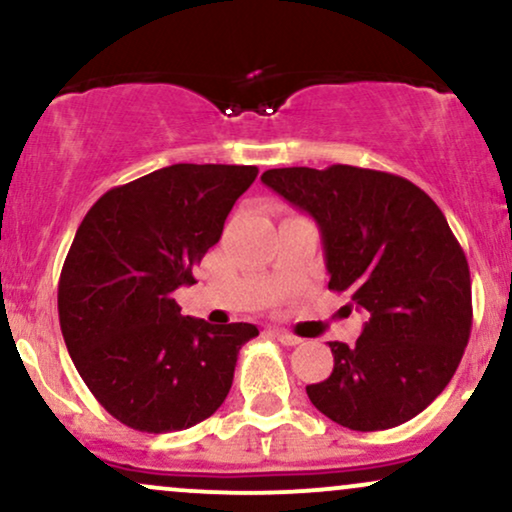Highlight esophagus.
<instances>
[{"instance_id": "esophagus-1", "label": "esophagus", "mask_w": 512, "mask_h": 512, "mask_svg": "<svg viewBox=\"0 0 512 512\" xmlns=\"http://www.w3.org/2000/svg\"><path fill=\"white\" fill-rule=\"evenodd\" d=\"M272 334H274L276 339H279L281 344H286V346L301 344V337H296V334H291V332H286V330H279V327H276V330H272Z\"/></svg>"}]
</instances>
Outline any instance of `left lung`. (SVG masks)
I'll use <instances>...</instances> for the list:
<instances>
[{"mask_svg":"<svg viewBox=\"0 0 512 512\" xmlns=\"http://www.w3.org/2000/svg\"><path fill=\"white\" fill-rule=\"evenodd\" d=\"M262 182L320 228L330 289L366 313L310 402L351 431L414 419L460 366L472 330L467 257L438 204L399 175L356 166L272 168Z\"/></svg>","mask_w":512,"mask_h":512,"instance_id":"left-lung-1","label":"left lung"}]
</instances>
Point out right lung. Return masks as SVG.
<instances>
[{"mask_svg": "<svg viewBox=\"0 0 512 512\" xmlns=\"http://www.w3.org/2000/svg\"><path fill=\"white\" fill-rule=\"evenodd\" d=\"M255 166L175 163L113 187L88 209L64 260L57 310L64 344L93 397L144 433L209 419L233 385L248 322L182 317L173 291L219 243Z\"/></svg>", "mask_w": 512, "mask_h": 512, "instance_id": "obj_1", "label": "right lung"}]
</instances>
